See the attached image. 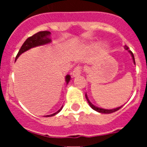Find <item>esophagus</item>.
<instances>
[{"mask_svg":"<svg viewBox=\"0 0 147 147\" xmlns=\"http://www.w3.org/2000/svg\"><path fill=\"white\" fill-rule=\"evenodd\" d=\"M82 70V67L80 65H77L74 68V71L72 72V76L74 77H76V76H79L80 74H81Z\"/></svg>","mask_w":147,"mask_h":147,"instance_id":"esophagus-1","label":"esophagus"}]
</instances>
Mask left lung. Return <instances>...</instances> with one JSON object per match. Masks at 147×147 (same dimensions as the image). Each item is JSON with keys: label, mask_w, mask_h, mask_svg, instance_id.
<instances>
[{"label": "left lung", "mask_w": 147, "mask_h": 147, "mask_svg": "<svg viewBox=\"0 0 147 147\" xmlns=\"http://www.w3.org/2000/svg\"><path fill=\"white\" fill-rule=\"evenodd\" d=\"M124 48H125L126 50H129V48L127 47V45H124ZM129 52L130 53L131 55H132V59H133V62H134V63L136 64V62H135V58H134V55H133V54H132V52L131 51H129ZM85 97H86V99L87 101H88V102L89 103V105L90 106V107H92V108L94 110H96V111H97V112L98 113H114L115 112V111H117V110H119V109L121 108V107H117V108H115V109H113V110H106V109H102V108H98V107H96V106H94V105H93V104L91 103V102H90L89 99H88V96H87V95L85 94Z\"/></svg>", "instance_id": "left-lung-1"}]
</instances>
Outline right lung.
<instances>
[{
  "mask_svg": "<svg viewBox=\"0 0 147 147\" xmlns=\"http://www.w3.org/2000/svg\"><path fill=\"white\" fill-rule=\"evenodd\" d=\"M51 34V32L49 31H42V32H39L37 33L34 34V35H32V37H29L28 38L26 39L25 42H23V44L22 45L21 48L18 51V54H17L15 59H17L18 58V57L21 54H23V52H25L26 51H28V49H32V48L36 47V46H38V45H44V44L49 43L51 42V39H49V36ZM71 80V76L69 75H67L65 77V81L67 82V84L68 83V82ZM62 107L58 110L57 112H56L55 113H53L51 115H46V117H50V116H53V115H55L56 114H57L58 113L62 110Z\"/></svg>",
  "mask_w": 147,
  "mask_h": 147,
  "instance_id": "1",
  "label": "right lung"
}]
</instances>
